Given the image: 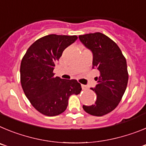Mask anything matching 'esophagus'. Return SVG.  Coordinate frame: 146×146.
<instances>
[{
    "label": "esophagus",
    "instance_id": "esophagus-1",
    "mask_svg": "<svg viewBox=\"0 0 146 146\" xmlns=\"http://www.w3.org/2000/svg\"><path fill=\"white\" fill-rule=\"evenodd\" d=\"M81 86H82V90H87L88 89V87L86 86H85V85H81Z\"/></svg>",
    "mask_w": 146,
    "mask_h": 146
}]
</instances>
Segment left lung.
Wrapping results in <instances>:
<instances>
[{
    "mask_svg": "<svg viewBox=\"0 0 146 146\" xmlns=\"http://www.w3.org/2000/svg\"><path fill=\"white\" fill-rule=\"evenodd\" d=\"M82 44L93 53V68L100 72L97 84L91 88L96 101L91 106L83 105L86 113L102 116L118 106L126 91L129 75L126 60L118 45L102 33L79 36Z\"/></svg>",
    "mask_w": 146,
    "mask_h": 146,
    "instance_id": "1",
    "label": "left lung"
}]
</instances>
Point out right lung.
I'll return each mask as SVG.
<instances>
[{"instance_id": "1", "label": "right lung", "mask_w": 146, "mask_h": 146, "mask_svg": "<svg viewBox=\"0 0 146 146\" xmlns=\"http://www.w3.org/2000/svg\"><path fill=\"white\" fill-rule=\"evenodd\" d=\"M77 36L50 34L36 40L28 49L20 65V81L25 96L33 108L47 116L64 113L72 94L82 88L76 80L54 77V67Z\"/></svg>"}]
</instances>
